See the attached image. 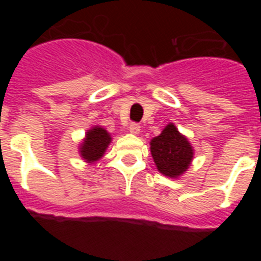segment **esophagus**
<instances>
[{"instance_id": "esophagus-1", "label": "esophagus", "mask_w": 261, "mask_h": 261, "mask_svg": "<svg viewBox=\"0 0 261 261\" xmlns=\"http://www.w3.org/2000/svg\"><path fill=\"white\" fill-rule=\"evenodd\" d=\"M140 130H141V126H140V124L132 123L130 125H129V132L133 133V135H138V133H140Z\"/></svg>"}]
</instances>
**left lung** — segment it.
Returning <instances> with one entry per match:
<instances>
[{
    "mask_svg": "<svg viewBox=\"0 0 261 261\" xmlns=\"http://www.w3.org/2000/svg\"><path fill=\"white\" fill-rule=\"evenodd\" d=\"M150 151L156 168L168 177H179L187 171L193 158V147L174 124L150 141Z\"/></svg>",
    "mask_w": 261,
    "mask_h": 261,
    "instance_id": "1",
    "label": "left lung"
}]
</instances>
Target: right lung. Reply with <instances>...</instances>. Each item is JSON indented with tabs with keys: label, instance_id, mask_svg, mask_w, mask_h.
Listing matches in <instances>:
<instances>
[{
	"label": "right lung",
	"instance_id": "add662e5",
	"mask_svg": "<svg viewBox=\"0 0 261 261\" xmlns=\"http://www.w3.org/2000/svg\"><path fill=\"white\" fill-rule=\"evenodd\" d=\"M110 133L102 126H93L89 129L85 136L84 141L80 145V154L85 162L94 163L105 155L108 145L111 144Z\"/></svg>",
	"mask_w": 261,
	"mask_h": 261
}]
</instances>
